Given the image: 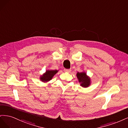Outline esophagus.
<instances>
[{
    "label": "esophagus",
    "instance_id": "obj_1",
    "mask_svg": "<svg viewBox=\"0 0 128 128\" xmlns=\"http://www.w3.org/2000/svg\"><path fill=\"white\" fill-rule=\"evenodd\" d=\"M64 72H68V73H69V72H70L71 71V69H64Z\"/></svg>",
    "mask_w": 128,
    "mask_h": 128
}]
</instances>
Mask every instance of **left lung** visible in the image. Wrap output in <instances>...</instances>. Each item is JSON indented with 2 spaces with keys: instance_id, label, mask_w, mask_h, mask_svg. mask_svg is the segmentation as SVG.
Instances as JSON below:
<instances>
[{
  "instance_id": "8db88e82",
  "label": "left lung",
  "mask_w": 128,
  "mask_h": 128,
  "mask_svg": "<svg viewBox=\"0 0 128 128\" xmlns=\"http://www.w3.org/2000/svg\"><path fill=\"white\" fill-rule=\"evenodd\" d=\"M76 76L79 82L80 83V86L82 87H88L91 84L90 78L86 76V74L84 72H78L76 73Z\"/></svg>"
}]
</instances>
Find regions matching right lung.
Here are the masks:
<instances>
[{
	"label": "right lung",
	"instance_id": "right-lung-1",
	"mask_svg": "<svg viewBox=\"0 0 128 128\" xmlns=\"http://www.w3.org/2000/svg\"><path fill=\"white\" fill-rule=\"evenodd\" d=\"M58 70H47L43 75L40 78V80L44 82H47L52 79V77L58 72Z\"/></svg>",
	"mask_w": 128,
	"mask_h": 128
}]
</instances>
